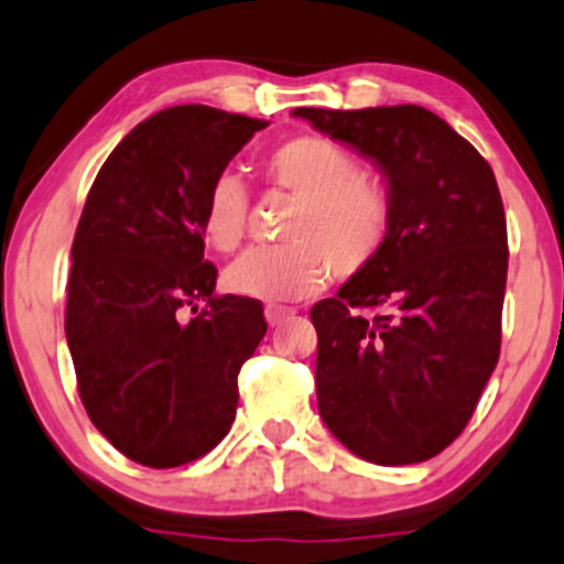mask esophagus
<instances>
[{
  "label": "esophagus",
  "instance_id": "esophagus-1",
  "mask_svg": "<svg viewBox=\"0 0 564 564\" xmlns=\"http://www.w3.org/2000/svg\"><path fill=\"white\" fill-rule=\"evenodd\" d=\"M293 314H295V308L280 306V304H269V306H265V323H269L271 328H276V325H282L284 319L293 317Z\"/></svg>",
  "mask_w": 564,
  "mask_h": 564
}]
</instances>
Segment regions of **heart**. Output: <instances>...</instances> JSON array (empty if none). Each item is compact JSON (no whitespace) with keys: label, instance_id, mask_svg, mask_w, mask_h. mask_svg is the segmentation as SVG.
Returning a JSON list of instances; mask_svg holds the SVG:
<instances>
[{"label":"heart","instance_id":"heart-1","mask_svg":"<svg viewBox=\"0 0 564 564\" xmlns=\"http://www.w3.org/2000/svg\"><path fill=\"white\" fill-rule=\"evenodd\" d=\"M352 155L328 137L301 134L276 144L263 174L295 193L282 245L252 247L226 269V288L258 301L312 295L330 276L371 265L392 228V198L377 177L352 172ZM247 223V191L234 172L212 180L202 207V234L217 252L239 247Z\"/></svg>","mask_w":564,"mask_h":564}]
</instances>
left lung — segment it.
<instances>
[{
    "mask_svg": "<svg viewBox=\"0 0 564 564\" xmlns=\"http://www.w3.org/2000/svg\"><path fill=\"white\" fill-rule=\"evenodd\" d=\"M293 115L371 159L392 198L377 260L312 306L319 416L368 463H425L468 425L500 357L508 236L492 166L425 107Z\"/></svg>",
    "mask_w": 564,
    "mask_h": 564,
    "instance_id": "1",
    "label": "left lung"
}]
</instances>
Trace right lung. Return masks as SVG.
Listing matches in <instances>:
<instances>
[{"mask_svg": "<svg viewBox=\"0 0 564 564\" xmlns=\"http://www.w3.org/2000/svg\"><path fill=\"white\" fill-rule=\"evenodd\" d=\"M265 126L204 105L155 112L120 139L77 223L64 330L80 401L148 468L193 463L226 438L236 379L269 328L258 301L215 295L202 234L212 180ZM183 307L199 314L185 324Z\"/></svg>", "mask_w": 564, "mask_h": 564, "instance_id": "obj_1", "label": "right lung"}]
</instances>
